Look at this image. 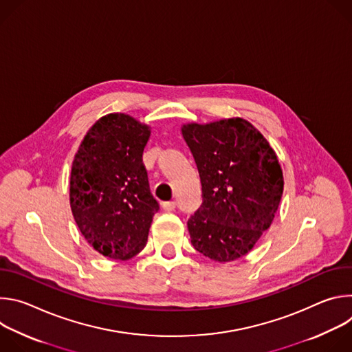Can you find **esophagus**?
Segmentation results:
<instances>
[{"label":"esophagus","mask_w":352,"mask_h":352,"mask_svg":"<svg viewBox=\"0 0 352 352\" xmlns=\"http://www.w3.org/2000/svg\"><path fill=\"white\" fill-rule=\"evenodd\" d=\"M175 206H177L175 200H171V202H164V204H163V209H164L166 212H173V210L175 209Z\"/></svg>","instance_id":"34e87169"}]
</instances>
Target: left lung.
Here are the masks:
<instances>
[{
	"instance_id": "8db88e82",
	"label": "left lung",
	"mask_w": 352,
	"mask_h": 352,
	"mask_svg": "<svg viewBox=\"0 0 352 352\" xmlns=\"http://www.w3.org/2000/svg\"><path fill=\"white\" fill-rule=\"evenodd\" d=\"M202 205L188 219L193 248L216 262L246 255L270 227L283 195V171L263 135L242 118L188 124Z\"/></svg>"
}]
</instances>
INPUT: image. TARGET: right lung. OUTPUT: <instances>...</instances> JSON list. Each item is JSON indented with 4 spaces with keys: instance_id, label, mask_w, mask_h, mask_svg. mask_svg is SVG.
Segmentation results:
<instances>
[{
    "instance_id": "obj_1",
    "label": "right lung",
    "mask_w": 352,
    "mask_h": 352,
    "mask_svg": "<svg viewBox=\"0 0 352 352\" xmlns=\"http://www.w3.org/2000/svg\"><path fill=\"white\" fill-rule=\"evenodd\" d=\"M148 136L135 118L109 114L89 129L72 163L74 219L85 239L113 261L140 252L160 210L142 160Z\"/></svg>"
}]
</instances>
